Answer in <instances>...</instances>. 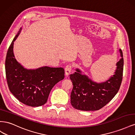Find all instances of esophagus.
Returning a JSON list of instances; mask_svg holds the SVG:
<instances>
[{
    "label": "esophagus",
    "instance_id": "obj_1",
    "mask_svg": "<svg viewBox=\"0 0 135 135\" xmlns=\"http://www.w3.org/2000/svg\"><path fill=\"white\" fill-rule=\"evenodd\" d=\"M71 69H72V66L71 65H68L66 66L65 69V75L66 76H68L69 74H70V73L71 71Z\"/></svg>",
    "mask_w": 135,
    "mask_h": 135
}]
</instances>
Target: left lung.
Returning <instances> with one entry per match:
<instances>
[{
    "label": "left lung",
    "instance_id": "1",
    "mask_svg": "<svg viewBox=\"0 0 135 135\" xmlns=\"http://www.w3.org/2000/svg\"><path fill=\"white\" fill-rule=\"evenodd\" d=\"M122 59L117 63L115 74L105 82L97 83L85 75L81 74L78 69L70 75L73 88L71 93L72 107L83 111H95L103 108L119 91L123 71V53L119 50Z\"/></svg>",
    "mask_w": 135,
    "mask_h": 135
}]
</instances>
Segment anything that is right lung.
Listing matches in <instances>:
<instances>
[{"label": "right lung", "instance_id": "add662e5", "mask_svg": "<svg viewBox=\"0 0 135 135\" xmlns=\"http://www.w3.org/2000/svg\"><path fill=\"white\" fill-rule=\"evenodd\" d=\"M20 29L8 50L5 62L7 84L11 92L21 103L32 107L46 104L52 88L64 78L62 68L43 66L26 69L17 62L13 54V44Z\"/></svg>", "mask_w": 135, "mask_h": 135}]
</instances>
